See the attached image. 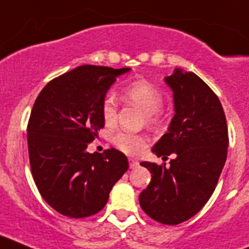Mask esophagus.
<instances>
[{
  "label": "esophagus",
  "instance_id": "34e87169",
  "mask_svg": "<svg viewBox=\"0 0 249 249\" xmlns=\"http://www.w3.org/2000/svg\"><path fill=\"white\" fill-rule=\"evenodd\" d=\"M140 166V163H138V160H133V158H129V167L131 168H136V167Z\"/></svg>",
  "mask_w": 249,
  "mask_h": 249
}]
</instances>
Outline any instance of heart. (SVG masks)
Returning a JSON list of instances; mask_svg holds the SVG:
<instances>
[{"instance_id": "obj_1", "label": "heart", "mask_w": 249, "mask_h": 249, "mask_svg": "<svg viewBox=\"0 0 249 249\" xmlns=\"http://www.w3.org/2000/svg\"><path fill=\"white\" fill-rule=\"evenodd\" d=\"M123 97L127 102L133 103L144 112L146 122L156 124L158 122V111L163 103V96L157 86L149 81L140 78L123 89ZM102 117L107 126H112L117 117V100L114 96H106L102 102ZM114 146L127 155H138L148 146V138L144 135H136L129 132L118 131L113 136Z\"/></svg>"}]
</instances>
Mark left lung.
Here are the masks:
<instances>
[{
	"label": "left lung",
	"mask_w": 249,
	"mask_h": 249,
	"mask_svg": "<svg viewBox=\"0 0 249 249\" xmlns=\"http://www.w3.org/2000/svg\"><path fill=\"white\" fill-rule=\"evenodd\" d=\"M166 82L176 114L152 151L162 160L175 158L169 167L141 163L152 179L140 204L152 219L175 226L198 213L212 196L227 158L228 128L217 94L197 74L177 68Z\"/></svg>",
	"instance_id": "left-lung-1"
}]
</instances>
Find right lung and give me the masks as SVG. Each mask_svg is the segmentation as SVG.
<instances>
[{"instance_id": "obj_1", "label": "right lung", "mask_w": 249, "mask_h": 249, "mask_svg": "<svg viewBox=\"0 0 249 249\" xmlns=\"http://www.w3.org/2000/svg\"><path fill=\"white\" fill-rule=\"evenodd\" d=\"M129 68L83 65L56 77L36 98L27 124L31 172L42 198L71 218L100 212L128 160L114 148L89 153L105 127L102 102Z\"/></svg>"}]
</instances>
